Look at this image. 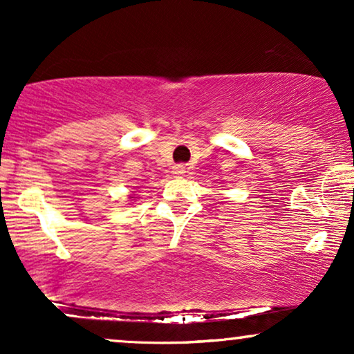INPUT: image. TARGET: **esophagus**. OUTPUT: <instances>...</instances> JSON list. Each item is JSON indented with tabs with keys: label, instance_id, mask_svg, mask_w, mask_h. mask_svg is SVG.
<instances>
[{
	"label": "esophagus",
	"instance_id": "esophagus-1",
	"mask_svg": "<svg viewBox=\"0 0 354 354\" xmlns=\"http://www.w3.org/2000/svg\"><path fill=\"white\" fill-rule=\"evenodd\" d=\"M176 174H183V166H177L176 167Z\"/></svg>",
	"mask_w": 354,
	"mask_h": 354
}]
</instances>
